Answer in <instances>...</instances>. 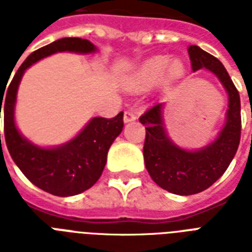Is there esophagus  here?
Listing matches in <instances>:
<instances>
[{
    "instance_id": "obj_1",
    "label": "esophagus",
    "mask_w": 252,
    "mask_h": 252,
    "mask_svg": "<svg viewBox=\"0 0 252 252\" xmlns=\"http://www.w3.org/2000/svg\"><path fill=\"white\" fill-rule=\"evenodd\" d=\"M136 120V115L132 111H126L124 112V123H130Z\"/></svg>"
}]
</instances>
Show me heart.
Segmentation results:
<instances>
[{
  "label": "heart",
  "instance_id": "heart-1",
  "mask_svg": "<svg viewBox=\"0 0 252 252\" xmlns=\"http://www.w3.org/2000/svg\"><path fill=\"white\" fill-rule=\"evenodd\" d=\"M186 66L180 59L170 56H153L145 60L126 81V86L133 91L148 90L162 81L166 86L178 84L183 80Z\"/></svg>",
  "mask_w": 252,
  "mask_h": 252
}]
</instances>
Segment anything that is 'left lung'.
Here are the masks:
<instances>
[{
    "mask_svg": "<svg viewBox=\"0 0 252 252\" xmlns=\"http://www.w3.org/2000/svg\"><path fill=\"white\" fill-rule=\"evenodd\" d=\"M188 55L192 70L211 72L227 94L225 123L215 140L199 149H187L175 144L166 129L165 103L162 102L153 104L140 118L146 129V170L159 187L180 196L199 193L219 180L233 161L241 140V99L225 66L197 45H189Z\"/></svg>",
    "mask_w": 252,
    "mask_h": 252,
    "instance_id": "obj_1",
    "label": "left lung"
}]
</instances>
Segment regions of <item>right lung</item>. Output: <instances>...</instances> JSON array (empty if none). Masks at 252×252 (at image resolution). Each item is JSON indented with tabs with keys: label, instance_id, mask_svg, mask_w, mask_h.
Here are the masks:
<instances>
[{
	"label": "right lung",
	"instance_id": "1",
	"mask_svg": "<svg viewBox=\"0 0 252 252\" xmlns=\"http://www.w3.org/2000/svg\"><path fill=\"white\" fill-rule=\"evenodd\" d=\"M59 52L93 55L98 48L81 37H63L30 55L5 91L0 93V118L3 107L6 146L25 176L43 191L68 197L93 187L106 166L107 153L123 130V112L114 119L93 118L69 141L57 146H40L26 138L15 123L18 87L30 66ZM4 103H1V100ZM1 142V133H0Z\"/></svg>",
	"mask_w": 252,
	"mask_h": 252
}]
</instances>
